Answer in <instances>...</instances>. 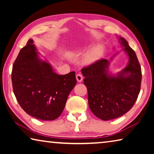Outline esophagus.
<instances>
[{
  "label": "esophagus",
  "mask_w": 154,
  "mask_h": 154,
  "mask_svg": "<svg viewBox=\"0 0 154 154\" xmlns=\"http://www.w3.org/2000/svg\"><path fill=\"white\" fill-rule=\"evenodd\" d=\"M76 79H77V82H82L83 81V75L81 74V73H78V74H77V75H76Z\"/></svg>",
  "instance_id": "esophagus-1"
}]
</instances>
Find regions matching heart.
<instances>
[{
  "instance_id": "heart-1",
  "label": "heart",
  "mask_w": 154,
  "mask_h": 154,
  "mask_svg": "<svg viewBox=\"0 0 154 154\" xmlns=\"http://www.w3.org/2000/svg\"><path fill=\"white\" fill-rule=\"evenodd\" d=\"M101 53H102V48H101V47L95 48L88 54V56L86 57V60L88 62H92L93 60H94L98 58V57L100 56Z\"/></svg>"
}]
</instances>
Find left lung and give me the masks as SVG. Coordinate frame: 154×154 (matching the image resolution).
Here are the masks:
<instances>
[{"label": "left lung", "mask_w": 154, "mask_h": 154, "mask_svg": "<svg viewBox=\"0 0 154 154\" xmlns=\"http://www.w3.org/2000/svg\"><path fill=\"white\" fill-rule=\"evenodd\" d=\"M119 39L129 56V63L118 76L109 75L106 59L98 60L82 69L90 110L104 121L118 118L130 111L140 90L141 68L136 54L124 38ZM127 74L129 75L125 77Z\"/></svg>", "instance_id": "obj_1"}]
</instances>
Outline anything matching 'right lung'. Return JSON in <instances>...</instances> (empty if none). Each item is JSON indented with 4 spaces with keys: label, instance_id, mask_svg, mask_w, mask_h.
<instances>
[{
    "label": "right lung",
    "instance_id": "right-lung-1",
    "mask_svg": "<svg viewBox=\"0 0 154 154\" xmlns=\"http://www.w3.org/2000/svg\"><path fill=\"white\" fill-rule=\"evenodd\" d=\"M32 39L21 49L13 65V90L26 113L41 120L58 118L76 85L75 72L59 75L38 58Z\"/></svg>",
    "mask_w": 154,
    "mask_h": 154
}]
</instances>
